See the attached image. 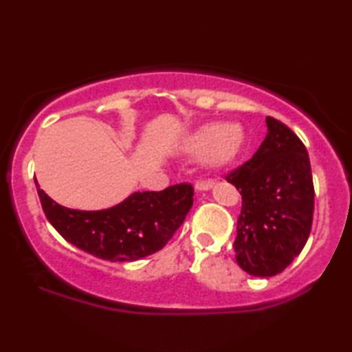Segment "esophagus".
<instances>
[{"mask_svg": "<svg viewBox=\"0 0 352 352\" xmlns=\"http://www.w3.org/2000/svg\"><path fill=\"white\" fill-rule=\"evenodd\" d=\"M214 186V182H205V180H200L195 183V189L197 190H210Z\"/></svg>", "mask_w": 352, "mask_h": 352, "instance_id": "esophagus-1", "label": "esophagus"}]
</instances>
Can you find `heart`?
I'll list each match as a JSON object with an SVG mask.
<instances>
[{
  "label": "heart",
  "instance_id": "heart-1",
  "mask_svg": "<svg viewBox=\"0 0 352 352\" xmlns=\"http://www.w3.org/2000/svg\"><path fill=\"white\" fill-rule=\"evenodd\" d=\"M243 132L236 124L210 122L199 127L186 140V151L194 155H205L211 168H225L233 163L243 146Z\"/></svg>",
  "mask_w": 352,
  "mask_h": 352
}]
</instances>
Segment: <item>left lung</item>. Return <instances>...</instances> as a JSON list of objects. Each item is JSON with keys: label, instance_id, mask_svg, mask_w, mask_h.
Returning <instances> with one entry per match:
<instances>
[{"label": "left lung", "instance_id": "1", "mask_svg": "<svg viewBox=\"0 0 352 352\" xmlns=\"http://www.w3.org/2000/svg\"><path fill=\"white\" fill-rule=\"evenodd\" d=\"M267 135L258 152L226 182L242 195L234 241L236 261L253 276L281 273L311 233L314 183L301 140L278 119L267 116Z\"/></svg>", "mask_w": 352, "mask_h": 352}]
</instances>
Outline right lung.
I'll list each match as a JSON object with an SVG mask.
<instances>
[{
	"label": "right lung",
	"mask_w": 352,
	"mask_h": 352,
	"mask_svg": "<svg viewBox=\"0 0 352 352\" xmlns=\"http://www.w3.org/2000/svg\"><path fill=\"white\" fill-rule=\"evenodd\" d=\"M41 208L65 241L96 258L132 262L162 250L192 206L188 183L160 192H133L121 204L100 211L69 210L58 205L35 180Z\"/></svg>",
	"instance_id": "obj_1"
}]
</instances>
